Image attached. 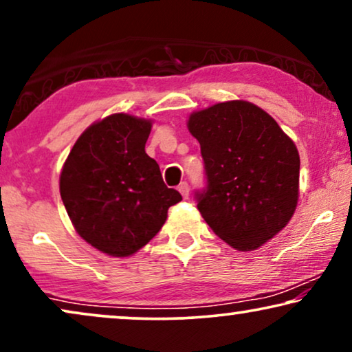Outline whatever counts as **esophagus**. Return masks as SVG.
<instances>
[{
    "instance_id": "esophagus-1",
    "label": "esophagus",
    "mask_w": 352,
    "mask_h": 352,
    "mask_svg": "<svg viewBox=\"0 0 352 352\" xmlns=\"http://www.w3.org/2000/svg\"><path fill=\"white\" fill-rule=\"evenodd\" d=\"M177 190L181 192V195L184 197V199H187V197H189V184H187V182H181L179 187H177Z\"/></svg>"
}]
</instances>
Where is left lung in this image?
Returning a JSON list of instances; mask_svg holds the SVG:
<instances>
[{"instance_id":"left-lung-1","label":"left lung","mask_w":352,"mask_h":352,"mask_svg":"<svg viewBox=\"0 0 352 352\" xmlns=\"http://www.w3.org/2000/svg\"><path fill=\"white\" fill-rule=\"evenodd\" d=\"M200 142L206 187L197 208L213 232L239 252H252L288 224L300 195V153L271 115L247 100H228L190 113Z\"/></svg>"}]
</instances>
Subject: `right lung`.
Wrapping results in <instances>:
<instances>
[{"instance_id": "right-lung-1", "label": "right lung", "mask_w": 352, "mask_h": 352, "mask_svg": "<svg viewBox=\"0 0 352 352\" xmlns=\"http://www.w3.org/2000/svg\"><path fill=\"white\" fill-rule=\"evenodd\" d=\"M151 129V120L109 115L85 129L62 166L60 197L72 224L110 256H131L147 245L182 200L146 153Z\"/></svg>"}]
</instances>
